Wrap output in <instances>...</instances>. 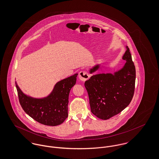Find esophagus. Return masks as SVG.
Returning a JSON list of instances; mask_svg holds the SVG:
<instances>
[{
    "mask_svg": "<svg viewBox=\"0 0 159 159\" xmlns=\"http://www.w3.org/2000/svg\"><path fill=\"white\" fill-rule=\"evenodd\" d=\"M79 78L80 80L85 82L89 78V75L88 74L87 71H82L79 73Z\"/></svg>",
    "mask_w": 159,
    "mask_h": 159,
    "instance_id": "obj_1",
    "label": "esophagus"
}]
</instances>
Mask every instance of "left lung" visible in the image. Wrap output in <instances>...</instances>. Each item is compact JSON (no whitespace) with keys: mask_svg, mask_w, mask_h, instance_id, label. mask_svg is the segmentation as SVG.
Returning a JSON list of instances; mask_svg holds the SVG:
<instances>
[{"mask_svg":"<svg viewBox=\"0 0 159 159\" xmlns=\"http://www.w3.org/2000/svg\"><path fill=\"white\" fill-rule=\"evenodd\" d=\"M122 59L123 67L113 73L93 75L85 82L88 92L91 111L98 118L106 120L120 113L129 105L134 96L136 72L129 48ZM100 64L89 70L92 74Z\"/></svg>","mask_w":159,"mask_h":159,"instance_id":"8db88e82","label":"left lung"}]
</instances>
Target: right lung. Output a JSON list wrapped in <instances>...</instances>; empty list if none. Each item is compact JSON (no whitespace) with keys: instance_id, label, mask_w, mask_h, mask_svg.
Here are the masks:
<instances>
[{"instance_id":"right-lung-1","label":"right lung","mask_w":159,"mask_h":159,"mask_svg":"<svg viewBox=\"0 0 159 159\" xmlns=\"http://www.w3.org/2000/svg\"><path fill=\"white\" fill-rule=\"evenodd\" d=\"M78 74L55 84L51 93L44 98H34L25 94L16 81L20 104L24 111L39 123L55 126L63 123L68 116L70 92L75 85Z\"/></svg>"}]
</instances>
